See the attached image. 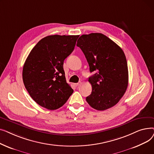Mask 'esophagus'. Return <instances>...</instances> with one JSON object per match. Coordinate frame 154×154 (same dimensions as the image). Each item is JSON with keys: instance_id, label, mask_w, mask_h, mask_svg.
<instances>
[{"instance_id": "1", "label": "esophagus", "mask_w": 154, "mask_h": 154, "mask_svg": "<svg viewBox=\"0 0 154 154\" xmlns=\"http://www.w3.org/2000/svg\"><path fill=\"white\" fill-rule=\"evenodd\" d=\"M80 85H81V82H78V83H77V84H75V87H79Z\"/></svg>"}]
</instances>
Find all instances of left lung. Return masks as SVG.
<instances>
[{"label": "left lung", "instance_id": "left-lung-1", "mask_svg": "<svg viewBox=\"0 0 154 154\" xmlns=\"http://www.w3.org/2000/svg\"><path fill=\"white\" fill-rule=\"evenodd\" d=\"M77 46L84 54L90 72L96 71L88 78L92 91L86 97L87 103L97 110L114 106L122 97L128 86L127 62L124 51L100 33L81 35Z\"/></svg>", "mask_w": 154, "mask_h": 154}]
</instances>
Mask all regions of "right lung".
I'll return each mask as SVG.
<instances>
[{
  "label": "right lung",
  "instance_id": "obj_1",
  "mask_svg": "<svg viewBox=\"0 0 154 154\" xmlns=\"http://www.w3.org/2000/svg\"><path fill=\"white\" fill-rule=\"evenodd\" d=\"M79 35H48L35 45L24 63L22 79L29 95L48 110L65 104L74 92L67 83L63 61L73 52Z\"/></svg>",
  "mask_w": 154,
  "mask_h": 154
}]
</instances>
